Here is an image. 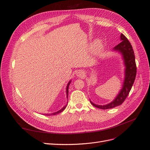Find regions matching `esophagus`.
I'll return each instance as SVG.
<instances>
[{"label":"esophagus","instance_id":"esophagus-1","mask_svg":"<svg viewBox=\"0 0 150 150\" xmlns=\"http://www.w3.org/2000/svg\"><path fill=\"white\" fill-rule=\"evenodd\" d=\"M84 76V72L83 70H78L76 72V76L78 78H83Z\"/></svg>","mask_w":150,"mask_h":150}]
</instances>
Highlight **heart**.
<instances>
[{"instance_id":"b5f03b06","label":"heart","mask_w":150,"mask_h":150,"mask_svg":"<svg viewBox=\"0 0 150 150\" xmlns=\"http://www.w3.org/2000/svg\"><path fill=\"white\" fill-rule=\"evenodd\" d=\"M101 41L99 40H96V42H94V44L93 45V52L96 53L97 51H98L99 49L101 47Z\"/></svg>"}]
</instances>
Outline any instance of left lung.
Wrapping results in <instances>:
<instances>
[{
	"instance_id": "left-lung-1",
	"label": "left lung",
	"mask_w": 150,
	"mask_h": 150,
	"mask_svg": "<svg viewBox=\"0 0 150 150\" xmlns=\"http://www.w3.org/2000/svg\"><path fill=\"white\" fill-rule=\"evenodd\" d=\"M120 40L121 42L113 48L112 50L114 51L120 52L124 61L125 69L123 84L119 93L117 94L114 100L111 103L104 105H98L90 101L94 106L101 110L111 109L121 105L130 92L137 75V65L135 62V56L133 47L128 39L122 34H121Z\"/></svg>"
}]
</instances>
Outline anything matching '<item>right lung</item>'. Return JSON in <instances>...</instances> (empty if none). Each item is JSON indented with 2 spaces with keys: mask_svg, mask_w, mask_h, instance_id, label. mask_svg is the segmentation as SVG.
Listing matches in <instances>:
<instances>
[{
  "mask_svg": "<svg viewBox=\"0 0 150 150\" xmlns=\"http://www.w3.org/2000/svg\"><path fill=\"white\" fill-rule=\"evenodd\" d=\"M71 82V81H69V83H68V84H67V86H66V96H67V98H68V93H69V91H68V89H69V86ZM66 106H67V104H66V106H64V107H63L62 109H61L60 110H59V111H56L55 112L51 113V114H45V115H46V116H51V115H57V114H59V113H60V112H62L63 111H64L65 110V108H66Z\"/></svg>",
  "mask_w": 150,
  "mask_h": 150,
  "instance_id": "obj_1",
  "label": "right lung"
}]
</instances>
